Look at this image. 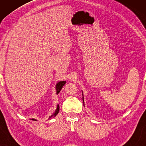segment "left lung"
Instances as JSON below:
<instances>
[{
    "instance_id": "obj_1",
    "label": "left lung",
    "mask_w": 146,
    "mask_h": 146,
    "mask_svg": "<svg viewBox=\"0 0 146 146\" xmlns=\"http://www.w3.org/2000/svg\"><path fill=\"white\" fill-rule=\"evenodd\" d=\"M82 96H83V94H82ZM82 100H83V102H84V96L82 97Z\"/></svg>"
}]
</instances>
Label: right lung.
Segmentation results:
<instances>
[{
    "instance_id": "right-lung-1",
    "label": "right lung",
    "mask_w": 146,
    "mask_h": 146,
    "mask_svg": "<svg viewBox=\"0 0 146 146\" xmlns=\"http://www.w3.org/2000/svg\"><path fill=\"white\" fill-rule=\"evenodd\" d=\"M66 83V81H60L59 82H58L56 84V87H55V89H56V94H58L60 92L61 89L62 88V87L64 86V85ZM59 110H60V106H59V104H57V106H56V110L54 112L52 113V115H51L49 117V119H52V117H54L59 112ZM32 120L33 121H36V119H34L33 118L32 119Z\"/></svg>"
}]
</instances>
